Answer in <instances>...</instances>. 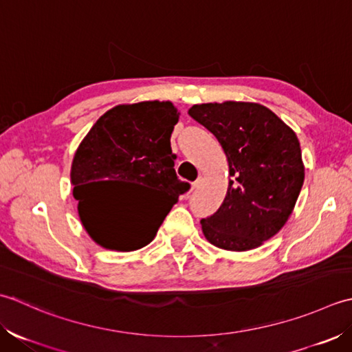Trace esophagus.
<instances>
[{"label": "esophagus", "instance_id": "34e87169", "mask_svg": "<svg viewBox=\"0 0 352 352\" xmlns=\"http://www.w3.org/2000/svg\"><path fill=\"white\" fill-rule=\"evenodd\" d=\"M202 182H204V181H202V177H199L196 182H192V184H191V191H196V190L199 188V186L202 185Z\"/></svg>", "mask_w": 352, "mask_h": 352}]
</instances>
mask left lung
<instances>
[{
    "mask_svg": "<svg viewBox=\"0 0 352 352\" xmlns=\"http://www.w3.org/2000/svg\"><path fill=\"white\" fill-rule=\"evenodd\" d=\"M188 113L219 140L231 176L217 212L200 220L205 239L232 252L261 246L287 223L302 188L296 133L260 103H202Z\"/></svg>",
    "mask_w": 352,
    "mask_h": 352,
    "instance_id": "1",
    "label": "left lung"
}]
</instances>
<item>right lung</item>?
Instances as JSON below:
<instances>
[{
	"label": "right lung",
	"mask_w": 352,
	"mask_h": 352,
	"mask_svg": "<svg viewBox=\"0 0 352 352\" xmlns=\"http://www.w3.org/2000/svg\"><path fill=\"white\" fill-rule=\"evenodd\" d=\"M171 102L118 104L104 112L78 144L71 164L73 196L85 231L104 249L129 252L155 239L179 195L190 188L176 176L170 136L179 120ZM132 182L166 196L138 217L113 210L107 185Z\"/></svg>",
	"instance_id": "obj_1"
}]
</instances>
